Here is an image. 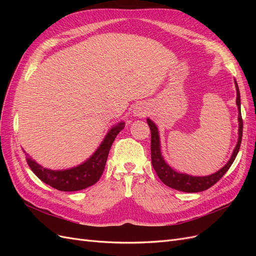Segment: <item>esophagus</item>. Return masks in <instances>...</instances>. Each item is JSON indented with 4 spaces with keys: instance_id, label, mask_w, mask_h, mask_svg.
<instances>
[{
    "instance_id": "1",
    "label": "esophagus",
    "mask_w": 256,
    "mask_h": 256,
    "mask_svg": "<svg viewBox=\"0 0 256 256\" xmlns=\"http://www.w3.org/2000/svg\"><path fill=\"white\" fill-rule=\"evenodd\" d=\"M147 108L145 104H138L134 106V110H132V114L134 116H136V118H144V116L147 115Z\"/></svg>"
}]
</instances>
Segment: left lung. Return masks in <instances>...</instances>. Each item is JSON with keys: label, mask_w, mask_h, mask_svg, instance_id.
<instances>
[{"label": "left lung", "mask_w": 256, "mask_h": 256, "mask_svg": "<svg viewBox=\"0 0 256 256\" xmlns=\"http://www.w3.org/2000/svg\"><path fill=\"white\" fill-rule=\"evenodd\" d=\"M235 82L236 86V104L238 108V141L233 150V154L228 161V164L221 168L219 171H216L214 174L207 176H192L186 173H180L175 171L174 168L170 166L166 161L164 160L161 152V143H160V136L159 130L156 124H154L150 118H147V124H148L150 134H152V142H150V152H152V164L154 171H156L158 177L164 184L168 186L175 190L182 191V192H200L207 190L214 186L216 182L220 180V178L228 172V170L233 164V162L237 156V154L240 148L242 138V111H240V92L238 88V84Z\"/></svg>", "instance_id": "1"}]
</instances>
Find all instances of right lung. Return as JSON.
<instances>
[{
    "instance_id": "right-lung-1",
    "label": "right lung",
    "mask_w": 256,
    "mask_h": 256,
    "mask_svg": "<svg viewBox=\"0 0 256 256\" xmlns=\"http://www.w3.org/2000/svg\"><path fill=\"white\" fill-rule=\"evenodd\" d=\"M125 127V122H120L112 126L106 134L102 142L92 156L81 164L66 170H50L38 164L28 154L26 162L33 173L42 182L60 191H79L96 184L102 175L111 146L116 136Z\"/></svg>"
}]
</instances>
